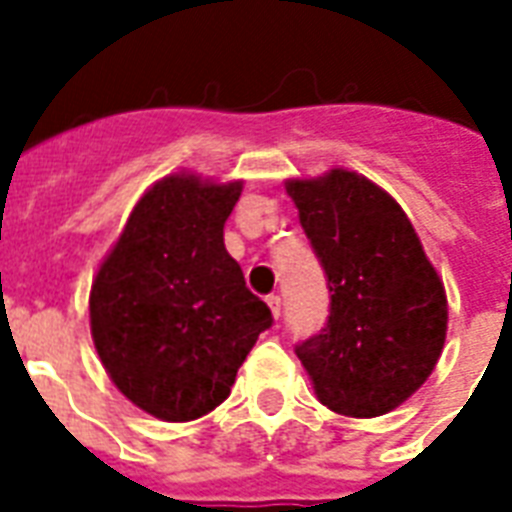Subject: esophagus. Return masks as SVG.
Segmentation results:
<instances>
[{"mask_svg":"<svg viewBox=\"0 0 512 512\" xmlns=\"http://www.w3.org/2000/svg\"><path fill=\"white\" fill-rule=\"evenodd\" d=\"M268 308H271L273 319H279V316H281V297L279 295H268Z\"/></svg>","mask_w":512,"mask_h":512,"instance_id":"obj_1","label":"esophagus"}]
</instances>
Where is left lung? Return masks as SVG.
Instances as JSON below:
<instances>
[{
    "instance_id": "1",
    "label": "left lung",
    "mask_w": 512,
    "mask_h": 512,
    "mask_svg": "<svg viewBox=\"0 0 512 512\" xmlns=\"http://www.w3.org/2000/svg\"><path fill=\"white\" fill-rule=\"evenodd\" d=\"M287 193L332 292L327 327L295 348L316 398L361 420L393 412L441 358L444 281L401 204L369 177L335 167L289 177Z\"/></svg>"
}]
</instances>
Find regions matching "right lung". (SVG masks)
Returning a JSON list of instances; mask_svg holds the SVG:
<instances>
[{"label":"right lung","mask_w":512,"mask_h":512,"mask_svg":"<svg viewBox=\"0 0 512 512\" xmlns=\"http://www.w3.org/2000/svg\"><path fill=\"white\" fill-rule=\"evenodd\" d=\"M244 183L196 172L156 180L132 207L90 289V332L119 393L164 422H191L231 393L271 327L223 225Z\"/></svg>","instance_id":"right-lung-1"}]
</instances>
